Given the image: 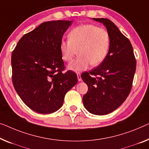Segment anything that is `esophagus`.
Segmentation results:
<instances>
[{
	"label": "esophagus",
	"instance_id": "obj_1",
	"mask_svg": "<svg viewBox=\"0 0 149 149\" xmlns=\"http://www.w3.org/2000/svg\"><path fill=\"white\" fill-rule=\"evenodd\" d=\"M77 79H78L79 81H81V74L79 73H77Z\"/></svg>",
	"mask_w": 149,
	"mask_h": 149
}]
</instances>
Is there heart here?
I'll use <instances>...</instances> for the list:
<instances>
[{
	"instance_id": "heart-1",
	"label": "heart",
	"mask_w": 149,
	"mask_h": 149,
	"mask_svg": "<svg viewBox=\"0 0 149 149\" xmlns=\"http://www.w3.org/2000/svg\"><path fill=\"white\" fill-rule=\"evenodd\" d=\"M110 45L107 31L93 25H83L73 29L68 34V41H62L59 49L62 59L71 62L78 51L79 57L68 65L70 70L81 72L91 64L97 66L107 56Z\"/></svg>"
}]
</instances>
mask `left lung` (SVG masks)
I'll list each match as a JSON object with an SVG mask.
<instances>
[{
    "label": "left lung",
    "mask_w": 149,
    "mask_h": 149,
    "mask_svg": "<svg viewBox=\"0 0 149 149\" xmlns=\"http://www.w3.org/2000/svg\"><path fill=\"white\" fill-rule=\"evenodd\" d=\"M92 19L102 23L107 29L110 45L102 63L81 75L88 87V92L83 96V103L92 114L105 115L117 109L129 95L136 61L129 39L113 22L104 18Z\"/></svg>",
    "instance_id": "obj_1"
}]
</instances>
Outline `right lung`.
Returning <instances> with one entry per match:
<instances>
[{"label": "right lung", "instance_id": "obj_1", "mask_svg": "<svg viewBox=\"0 0 149 149\" xmlns=\"http://www.w3.org/2000/svg\"><path fill=\"white\" fill-rule=\"evenodd\" d=\"M70 21L41 23L21 37L11 56L12 80L21 99L40 113L58 110L64 97L77 84L75 72L65 69L59 49Z\"/></svg>", "mask_w": 149, "mask_h": 149}]
</instances>
